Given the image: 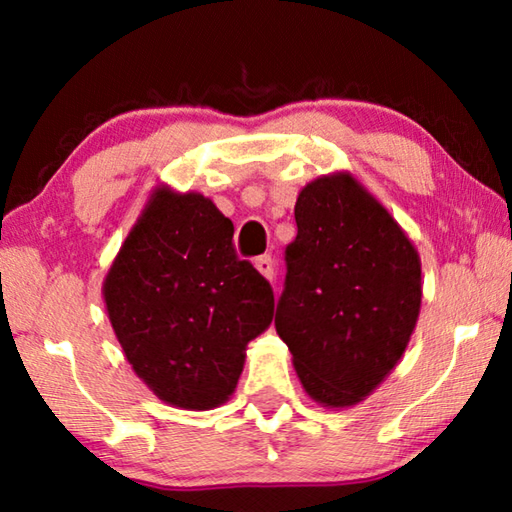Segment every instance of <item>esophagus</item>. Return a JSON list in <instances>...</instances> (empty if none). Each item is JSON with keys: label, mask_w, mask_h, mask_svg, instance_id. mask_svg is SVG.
<instances>
[{"label": "esophagus", "mask_w": 512, "mask_h": 512, "mask_svg": "<svg viewBox=\"0 0 512 512\" xmlns=\"http://www.w3.org/2000/svg\"><path fill=\"white\" fill-rule=\"evenodd\" d=\"M255 268L266 277V280H273V277H275V262H273L271 255L257 257L255 259Z\"/></svg>", "instance_id": "esophagus-1"}]
</instances>
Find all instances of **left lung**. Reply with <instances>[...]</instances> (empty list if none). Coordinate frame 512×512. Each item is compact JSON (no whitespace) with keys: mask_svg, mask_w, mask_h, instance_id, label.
Instances as JSON below:
<instances>
[{"mask_svg":"<svg viewBox=\"0 0 512 512\" xmlns=\"http://www.w3.org/2000/svg\"><path fill=\"white\" fill-rule=\"evenodd\" d=\"M298 235L275 329L311 400L361 402L384 381L418 323V250L350 173L309 183L296 201Z\"/></svg>","mask_w":512,"mask_h":512,"instance_id":"obj_1","label":"left lung"}]
</instances>
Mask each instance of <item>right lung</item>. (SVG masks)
Segmentation results:
<instances>
[{
  "label": "right lung",
  "mask_w": 512,
  "mask_h": 512,
  "mask_svg": "<svg viewBox=\"0 0 512 512\" xmlns=\"http://www.w3.org/2000/svg\"><path fill=\"white\" fill-rule=\"evenodd\" d=\"M235 225L201 194L158 187L103 282L135 375L162 402L207 411L235 393L246 345L273 320V289L232 246Z\"/></svg>",
  "instance_id": "add662e5"
}]
</instances>
